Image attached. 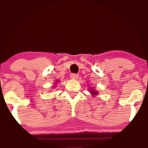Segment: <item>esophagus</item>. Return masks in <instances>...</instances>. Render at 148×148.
Returning <instances> with one entry per match:
<instances>
[{"instance_id":"obj_1","label":"esophagus","mask_w":148,"mask_h":148,"mask_svg":"<svg viewBox=\"0 0 148 148\" xmlns=\"http://www.w3.org/2000/svg\"><path fill=\"white\" fill-rule=\"evenodd\" d=\"M70 77L72 79H77L79 77V75L75 74V73H72L71 74Z\"/></svg>"}]
</instances>
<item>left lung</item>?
Masks as SVG:
<instances>
[{
	"label": "left lung",
	"mask_w": 148,
	"mask_h": 148,
	"mask_svg": "<svg viewBox=\"0 0 148 148\" xmlns=\"http://www.w3.org/2000/svg\"><path fill=\"white\" fill-rule=\"evenodd\" d=\"M90 93L92 94L93 96H95V95H97L98 94V92H96V90H92V88H90Z\"/></svg>",
	"instance_id": "left-lung-1"
}]
</instances>
